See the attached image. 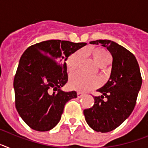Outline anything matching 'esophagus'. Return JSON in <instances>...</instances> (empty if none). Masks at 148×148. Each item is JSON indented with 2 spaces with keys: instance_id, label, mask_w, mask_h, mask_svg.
Masks as SVG:
<instances>
[{
  "instance_id": "obj_1",
  "label": "esophagus",
  "mask_w": 148,
  "mask_h": 148,
  "mask_svg": "<svg viewBox=\"0 0 148 148\" xmlns=\"http://www.w3.org/2000/svg\"><path fill=\"white\" fill-rule=\"evenodd\" d=\"M77 96H78V98H82V96H84V94L80 92H77Z\"/></svg>"
}]
</instances>
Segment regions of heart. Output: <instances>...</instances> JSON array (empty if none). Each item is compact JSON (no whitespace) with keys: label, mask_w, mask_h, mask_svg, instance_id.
Instances as JSON below:
<instances>
[{"label":"heart","mask_w":148,"mask_h":148,"mask_svg":"<svg viewBox=\"0 0 148 148\" xmlns=\"http://www.w3.org/2000/svg\"><path fill=\"white\" fill-rule=\"evenodd\" d=\"M86 52L92 56L96 64L101 67L108 64L111 59L110 53L104 48H93L90 50H87ZM82 56V52L77 51L69 56L66 61V69L69 73H73L77 70ZM99 85V82L97 78L88 76L80 73H77L72 75L70 80V87L79 92H87L96 88Z\"/></svg>","instance_id":"1"}]
</instances>
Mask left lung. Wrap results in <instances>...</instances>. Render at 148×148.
<instances>
[{
  "label": "left lung",
  "mask_w": 148,
  "mask_h": 148,
  "mask_svg": "<svg viewBox=\"0 0 148 148\" xmlns=\"http://www.w3.org/2000/svg\"><path fill=\"white\" fill-rule=\"evenodd\" d=\"M90 43L101 44L113 56L109 80L97 90L102 95L93 96V106L84 110L86 121L92 130L108 133L118 127L131 114L142 78L136 57L122 46L110 40Z\"/></svg>",
  "instance_id": "8db88e82"
}]
</instances>
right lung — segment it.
Listing matches in <instances>:
<instances>
[{"instance_id": "add662e5", "label": "right lung", "mask_w": 148, "mask_h": 148, "mask_svg": "<svg viewBox=\"0 0 148 148\" xmlns=\"http://www.w3.org/2000/svg\"><path fill=\"white\" fill-rule=\"evenodd\" d=\"M86 44L49 40L30 46L23 53L13 86L15 108L30 128L37 131L53 129L59 122L66 103L77 97L75 91L64 92L60 88L68 81L65 61Z\"/></svg>"}]
</instances>
